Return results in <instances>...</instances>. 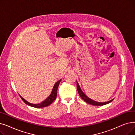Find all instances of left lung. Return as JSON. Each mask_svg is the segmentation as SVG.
I'll return each mask as SVG.
<instances>
[{
  "label": "left lung",
  "mask_w": 135,
  "mask_h": 135,
  "mask_svg": "<svg viewBox=\"0 0 135 135\" xmlns=\"http://www.w3.org/2000/svg\"><path fill=\"white\" fill-rule=\"evenodd\" d=\"M77 90H78V92L79 93V94L80 95V97H81V98L83 99V100L86 103H88L90 105H94V106H102V105H106L107 104H109L110 103V102H112L114 99H112V100H111L110 101H108V102H104V103H101V102H95L94 100H92V99H91L90 98H89L88 97H87L85 94L83 93V91L81 90L80 87L78 84V83L77 81Z\"/></svg>",
  "instance_id": "left-lung-1"
}]
</instances>
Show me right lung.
Returning <instances> with one entry per match:
<instances>
[{
  "mask_svg": "<svg viewBox=\"0 0 135 135\" xmlns=\"http://www.w3.org/2000/svg\"><path fill=\"white\" fill-rule=\"evenodd\" d=\"M61 79L59 80L58 81H57L56 83L55 84L53 89H52V90L51 91V94L45 100H44L43 102H42L41 103H40L39 104H31L30 103H28V102H27L25 99H24L23 98L21 95H20V98H21L22 100L24 101V102L27 104L28 106H30L33 108H44L46 107H47L49 105H50L51 104H52V103L53 102L56 98L57 97V89L58 87L59 86L60 83L61 81Z\"/></svg>",
  "mask_w": 135,
  "mask_h": 135,
  "instance_id": "obj_1",
  "label": "right lung"
}]
</instances>
